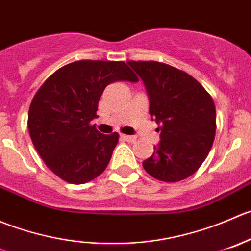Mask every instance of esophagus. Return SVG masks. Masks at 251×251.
Segmentation results:
<instances>
[{"label": "esophagus", "instance_id": "1", "mask_svg": "<svg viewBox=\"0 0 251 251\" xmlns=\"http://www.w3.org/2000/svg\"><path fill=\"white\" fill-rule=\"evenodd\" d=\"M121 138L126 141H134L136 139V136L134 135H126V134H121Z\"/></svg>", "mask_w": 251, "mask_h": 251}]
</instances>
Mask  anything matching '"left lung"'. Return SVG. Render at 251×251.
<instances>
[{
    "label": "left lung",
    "mask_w": 251,
    "mask_h": 251,
    "mask_svg": "<svg viewBox=\"0 0 251 251\" xmlns=\"http://www.w3.org/2000/svg\"><path fill=\"white\" fill-rule=\"evenodd\" d=\"M143 79L150 99V115L158 123L161 141L143 162L151 177L167 183L194 175L212 148L216 108L195 78L170 64L129 61Z\"/></svg>",
    "instance_id": "obj_1"
}]
</instances>
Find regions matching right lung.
Masks as SVG:
<instances>
[{
	"label": "right lung",
	"instance_id": "obj_1",
	"mask_svg": "<svg viewBox=\"0 0 251 251\" xmlns=\"http://www.w3.org/2000/svg\"><path fill=\"white\" fill-rule=\"evenodd\" d=\"M120 80L139 79L123 61L81 59L57 69L34 95L28 113L31 141L64 182H90L107 167L120 135H103L91 121L106 86Z\"/></svg>",
	"mask_w": 251,
	"mask_h": 251
}]
</instances>
